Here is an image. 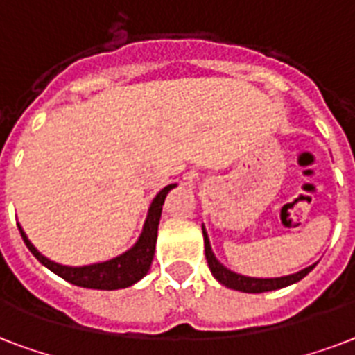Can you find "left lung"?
Instances as JSON below:
<instances>
[{
  "label": "left lung",
  "mask_w": 355,
  "mask_h": 355,
  "mask_svg": "<svg viewBox=\"0 0 355 355\" xmlns=\"http://www.w3.org/2000/svg\"><path fill=\"white\" fill-rule=\"evenodd\" d=\"M203 232V243H205V257H207V265L211 274L215 276V279L227 287V289L241 291V293H250V295H257V293H266V291H276L283 289V287H289L293 283L300 282L302 277H306L309 272L315 268V265L306 266L304 270L295 272V274H289V276L282 277H252V276H243V274H237V272L230 270L227 266H224L220 261L216 259V255L213 254V248H211V241H209V235L205 232V226H202Z\"/></svg>",
  "instance_id": "8db88e82"
}]
</instances>
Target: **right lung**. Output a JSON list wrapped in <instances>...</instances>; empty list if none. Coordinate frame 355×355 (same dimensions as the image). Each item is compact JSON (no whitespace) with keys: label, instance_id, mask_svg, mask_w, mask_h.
<instances>
[{"label":"right lung","instance_id":"right-lung-1","mask_svg":"<svg viewBox=\"0 0 355 355\" xmlns=\"http://www.w3.org/2000/svg\"><path fill=\"white\" fill-rule=\"evenodd\" d=\"M174 187L175 183L166 185L163 191L157 192V196L153 198L150 207H148L146 220L142 226L137 243L129 250H125L123 254L111 257L107 261H100V263H92V265H81V266H70L60 265L55 261L48 259L46 255L38 252L33 243L27 239L24 227L18 224V230L21 233V239L31 254L42 263L46 268L60 276L66 282L73 283L78 287H85V289H100V291H116L131 287L137 282H140L142 277L146 276L150 266H152L153 255H155V243H157V230L159 220H161V213H163L164 200Z\"/></svg>","mask_w":355,"mask_h":355}]
</instances>
